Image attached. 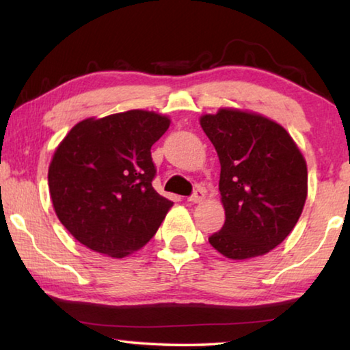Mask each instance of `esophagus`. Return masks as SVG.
Returning <instances> with one entry per match:
<instances>
[{
  "label": "esophagus",
  "mask_w": 350,
  "mask_h": 350,
  "mask_svg": "<svg viewBox=\"0 0 350 350\" xmlns=\"http://www.w3.org/2000/svg\"><path fill=\"white\" fill-rule=\"evenodd\" d=\"M202 200H205V191L202 188H198L196 191H194L191 196L188 198V202H191V204H200Z\"/></svg>",
  "instance_id": "1"
}]
</instances>
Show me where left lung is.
<instances>
[{
  "instance_id": "obj_1",
  "label": "left lung",
  "mask_w": 350,
  "mask_h": 350,
  "mask_svg": "<svg viewBox=\"0 0 350 350\" xmlns=\"http://www.w3.org/2000/svg\"><path fill=\"white\" fill-rule=\"evenodd\" d=\"M215 145L224 227L208 238L225 258L267 254L287 238L307 199V163L280 123L262 114L219 108L199 118Z\"/></svg>"
}]
</instances>
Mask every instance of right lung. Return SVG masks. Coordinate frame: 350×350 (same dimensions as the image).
<instances>
[{"instance_id": "obj_1", "label": "right lung", "mask_w": 350, "mask_h": 350, "mask_svg": "<svg viewBox=\"0 0 350 350\" xmlns=\"http://www.w3.org/2000/svg\"><path fill=\"white\" fill-rule=\"evenodd\" d=\"M170 117L131 109L77 123L57 146L47 171L55 215L91 250L125 258L161 227L173 202L152 188L151 146Z\"/></svg>"}]
</instances>
